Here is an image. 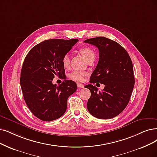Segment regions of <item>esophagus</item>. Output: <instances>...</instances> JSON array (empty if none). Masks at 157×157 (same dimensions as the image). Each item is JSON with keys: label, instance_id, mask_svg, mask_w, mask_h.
Listing matches in <instances>:
<instances>
[{"label": "esophagus", "instance_id": "obj_1", "mask_svg": "<svg viewBox=\"0 0 157 157\" xmlns=\"http://www.w3.org/2000/svg\"><path fill=\"white\" fill-rule=\"evenodd\" d=\"M77 87H78V88H84V86L82 84L78 83V84H77Z\"/></svg>", "mask_w": 157, "mask_h": 157}]
</instances>
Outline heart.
<instances>
[{
	"instance_id": "heart-1",
	"label": "heart",
	"mask_w": 157,
	"mask_h": 157,
	"mask_svg": "<svg viewBox=\"0 0 157 157\" xmlns=\"http://www.w3.org/2000/svg\"><path fill=\"white\" fill-rule=\"evenodd\" d=\"M80 52L82 55V56L86 60H88L89 59L92 58H95V52H94L90 48L84 47V48H81L80 49ZM61 62H62V64L63 65V66L65 68H67L69 66H70V54L66 53L62 56ZM86 75L87 74L86 72L74 70L69 73L68 77L75 81H77V82H80V81H82L84 80V77L86 76Z\"/></svg>"
}]
</instances>
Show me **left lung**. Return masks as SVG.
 Masks as SVG:
<instances>
[{
  "label": "left lung",
  "mask_w": 157,
  "mask_h": 157,
  "mask_svg": "<svg viewBox=\"0 0 157 157\" xmlns=\"http://www.w3.org/2000/svg\"><path fill=\"white\" fill-rule=\"evenodd\" d=\"M84 42L95 46L99 51L98 64L90 77L91 84L85 86L91 91L87 110L98 118L115 117L126 108L133 90L132 61L122 46L105 37L98 36ZM96 82L105 86L102 92L92 86Z\"/></svg>",
  "instance_id": "8db88e82"
}]
</instances>
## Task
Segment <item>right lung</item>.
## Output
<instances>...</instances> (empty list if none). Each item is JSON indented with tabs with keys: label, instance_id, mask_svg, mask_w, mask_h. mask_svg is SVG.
<instances>
[{
	"label": "right lung",
	"instance_id": "add662e5",
	"mask_svg": "<svg viewBox=\"0 0 157 157\" xmlns=\"http://www.w3.org/2000/svg\"><path fill=\"white\" fill-rule=\"evenodd\" d=\"M78 39H49L31 48L25 58L20 83L25 102L31 113L41 121L49 122L64 114L67 98L77 90V84L64 80L53 84L55 75L63 77L62 56L70 51Z\"/></svg>",
	"mask_w": 157,
	"mask_h": 157
}]
</instances>
